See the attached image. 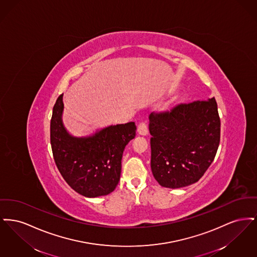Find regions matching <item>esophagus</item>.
<instances>
[{
    "instance_id": "34e87169",
    "label": "esophagus",
    "mask_w": 257,
    "mask_h": 257,
    "mask_svg": "<svg viewBox=\"0 0 257 257\" xmlns=\"http://www.w3.org/2000/svg\"><path fill=\"white\" fill-rule=\"evenodd\" d=\"M138 132L139 134L146 136L148 133V127H147V119H143L138 125Z\"/></svg>"
}]
</instances>
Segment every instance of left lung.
Here are the masks:
<instances>
[{
    "label": "left lung",
    "mask_w": 257,
    "mask_h": 257,
    "mask_svg": "<svg viewBox=\"0 0 257 257\" xmlns=\"http://www.w3.org/2000/svg\"><path fill=\"white\" fill-rule=\"evenodd\" d=\"M151 171L157 182L177 189L197 182L220 145V119L215 98L181 103L151 112Z\"/></svg>",
    "instance_id": "8db88e82"
}]
</instances>
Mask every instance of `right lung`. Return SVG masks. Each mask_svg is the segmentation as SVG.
I'll use <instances>...</instances> for the list:
<instances>
[{
	"label": "right lung",
	"instance_id": "add662e5",
	"mask_svg": "<svg viewBox=\"0 0 257 257\" xmlns=\"http://www.w3.org/2000/svg\"><path fill=\"white\" fill-rule=\"evenodd\" d=\"M62 94L53 108L50 140L55 163L75 192L86 197L110 194L120 179L123 150L134 139L135 122L110 126L91 137L74 138L61 121Z\"/></svg>",
	"mask_w": 257,
	"mask_h": 257
}]
</instances>
